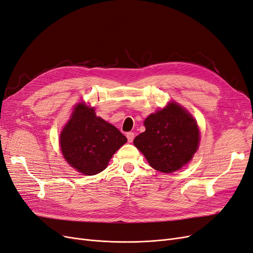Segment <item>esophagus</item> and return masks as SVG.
Returning a JSON list of instances; mask_svg holds the SVG:
<instances>
[{
  "instance_id": "34e87169",
  "label": "esophagus",
  "mask_w": 253,
  "mask_h": 253,
  "mask_svg": "<svg viewBox=\"0 0 253 253\" xmlns=\"http://www.w3.org/2000/svg\"><path fill=\"white\" fill-rule=\"evenodd\" d=\"M126 136H127L128 142H129V143H132V141L134 139V133H133V132H128Z\"/></svg>"
}]
</instances>
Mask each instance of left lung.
Segmentation results:
<instances>
[{"mask_svg": "<svg viewBox=\"0 0 253 253\" xmlns=\"http://www.w3.org/2000/svg\"><path fill=\"white\" fill-rule=\"evenodd\" d=\"M144 125L145 132L138 134L133 144L157 171L179 170L197 151L200 141L197 122L175 102L151 114Z\"/></svg>", "mask_w": 253, "mask_h": 253, "instance_id": "obj_1", "label": "left lung"}]
</instances>
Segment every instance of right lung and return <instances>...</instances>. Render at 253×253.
<instances>
[{
    "label": "right lung",
    "mask_w": 253,
    "mask_h": 253,
    "mask_svg": "<svg viewBox=\"0 0 253 253\" xmlns=\"http://www.w3.org/2000/svg\"><path fill=\"white\" fill-rule=\"evenodd\" d=\"M127 142L114 125L95 114L85 103L75 106L71 119L59 136L61 152L68 164L83 175H96Z\"/></svg>",
    "instance_id": "add662e5"
}]
</instances>
